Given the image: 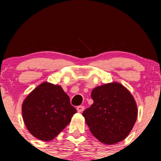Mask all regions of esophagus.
<instances>
[{
  "mask_svg": "<svg viewBox=\"0 0 161 161\" xmlns=\"http://www.w3.org/2000/svg\"><path fill=\"white\" fill-rule=\"evenodd\" d=\"M84 109H85V108H84L83 106L77 107V111L79 112V113H82V112L84 111Z\"/></svg>",
  "mask_w": 161,
  "mask_h": 161,
  "instance_id": "1",
  "label": "esophagus"
}]
</instances>
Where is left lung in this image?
Wrapping results in <instances>:
<instances>
[{"mask_svg": "<svg viewBox=\"0 0 161 161\" xmlns=\"http://www.w3.org/2000/svg\"><path fill=\"white\" fill-rule=\"evenodd\" d=\"M93 103L82 113L92 135L104 144H114L125 139L136 119V100L129 90L118 82H111L92 90Z\"/></svg>", "mask_w": 161, "mask_h": 161, "instance_id": "left-lung-1", "label": "left lung"}]
</instances>
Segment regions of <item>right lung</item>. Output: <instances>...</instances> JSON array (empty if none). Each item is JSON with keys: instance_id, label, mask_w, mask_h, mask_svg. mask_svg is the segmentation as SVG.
<instances>
[{"instance_id": "right-lung-1", "label": "right lung", "mask_w": 161, "mask_h": 161, "mask_svg": "<svg viewBox=\"0 0 161 161\" xmlns=\"http://www.w3.org/2000/svg\"><path fill=\"white\" fill-rule=\"evenodd\" d=\"M22 113L27 129L34 137L50 141L70 123L76 110L61 86L45 82L27 96Z\"/></svg>"}]
</instances>
